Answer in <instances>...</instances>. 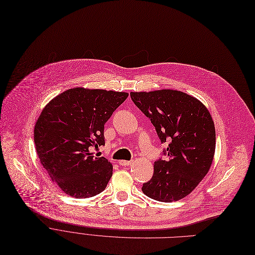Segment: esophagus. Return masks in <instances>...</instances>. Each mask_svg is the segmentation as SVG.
Instances as JSON below:
<instances>
[{
	"label": "esophagus",
	"instance_id": "34e87169",
	"mask_svg": "<svg viewBox=\"0 0 255 255\" xmlns=\"http://www.w3.org/2000/svg\"><path fill=\"white\" fill-rule=\"evenodd\" d=\"M133 161H126V160H120L119 161V164L122 165V166H129L132 164Z\"/></svg>",
	"mask_w": 255,
	"mask_h": 255
}]
</instances>
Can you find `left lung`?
Returning a JSON list of instances; mask_svg holds the SVG:
<instances>
[{
  "label": "left lung",
  "instance_id": "left-lung-1",
  "mask_svg": "<svg viewBox=\"0 0 255 255\" xmlns=\"http://www.w3.org/2000/svg\"><path fill=\"white\" fill-rule=\"evenodd\" d=\"M131 99L149 118L166 158L154 163V175L142 192L163 203L176 202L191 193L207 175L215 153L216 134L207 107L180 91L131 92Z\"/></svg>",
  "mask_w": 255,
  "mask_h": 255
}]
</instances>
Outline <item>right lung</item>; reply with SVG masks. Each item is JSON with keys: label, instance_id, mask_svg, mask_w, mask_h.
Here are the masks:
<instances>
[{"label": "right lung", "instance_id": "obj_1", "mask_svg": "<svg viewBox=\"0 0 255 255\" xmlns=\"http://www.w3.org/2000/svg\"><path fill=\"white\" fill-rule=\"evenodd\" d=\"M128 97L124 92L74 88L53 98L34 129L37 155L51 181L75 198L102 192L113 175L104 157L91 148L104 145V124Z\"/></svg>", "mask_w": 255, "mask_h": 255}]
</instances>
